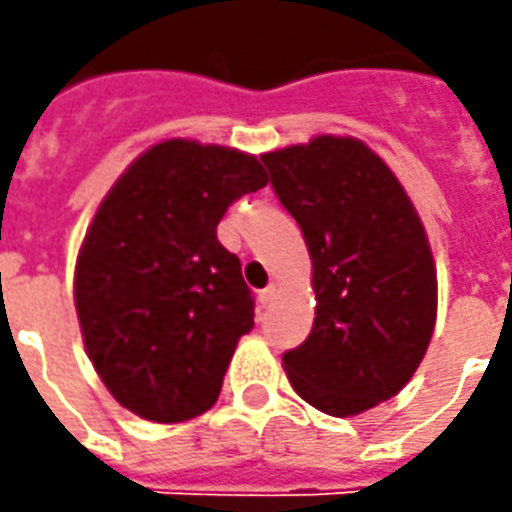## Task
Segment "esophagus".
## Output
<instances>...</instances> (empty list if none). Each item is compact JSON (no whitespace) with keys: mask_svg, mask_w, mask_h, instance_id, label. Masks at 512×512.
<instances>
[{"mask_svg":"<svg viewBox=\"0 0 512 512\" xmlns=\"http://www.w3.org/2000/svg\"><path fill=\"white\" fill-rule=\"evenodd\" d=\"M274 296H277V288H274V285H268V288H263L260 293H257V299H260L263 307H266L268 301H274Z\"/></svg>","mask_w":512,"mask_h":512,"instance_id":"esophagus-1","label":"esophagus"}]
</instances>
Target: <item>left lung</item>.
<instances>
[{
  "mask_svg": "<svg viewBox=\"0 0 512 512\" xmlns=\"http://www.w3.org/2000/svg\"><path fill=\"white\" fill-rule=\"evenodd\" d=\"M312 257L315 321L282 354L310 406L351 417L395 397L428 351L436 266L392 169L351 136L260 156Z\"/></svg>",
  "mask_w": 512,
  "mask_h": 512,
  "instance_id": "obj_1",
  "label": "left lung"
}]
</instances>
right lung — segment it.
<instances>
[{"label":"right lung","instance_id":"add662e5","mask_svg":"<svg viewBox=\"0 0 512 512\" xmlns=\"http://www.w3.org/2000/svg\"><path fill=\"white\" fill-rule=\"evenodd\" d=\"M266 183L255 156L169 139L101 202L73 296L87 356L136 417L183 422L216 403L235 343L255 326L241 260L216 224Z\"/></svg>","mask_w":512,"mask_h":512}]
</instances>
